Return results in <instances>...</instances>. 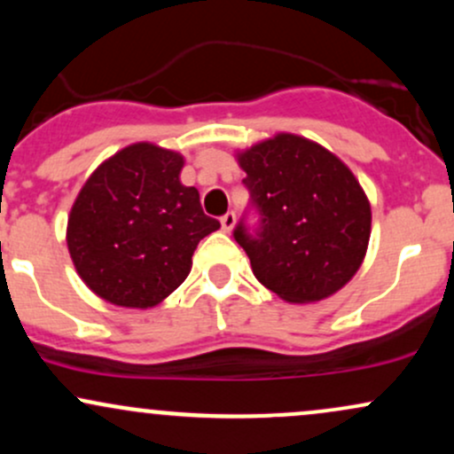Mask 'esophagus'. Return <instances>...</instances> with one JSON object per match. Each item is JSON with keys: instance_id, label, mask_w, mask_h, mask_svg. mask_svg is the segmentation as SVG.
<instances>
[{"instance_id": "34e87169", "label": "esophagus", "mask_w": 454, "mask_h": 454, "mask_svg": "<svg viewBox=\"0 0 454 454\" xmlns=\"http://www.w3.org/2000/svg\"><path fill=\"white\" fill-rule=\"evenodd\" d=\"M222 231L223 232H231L232 228H234V222H237V217H234V213L232 211H228L226 215H222Z\"/></svg>"}]
</instances>
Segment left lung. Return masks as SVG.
<instances>
[{
	"mask_svg": "<svg viewBox=\"0 0 454 454\" xmlns=\"http://www.w3.org/2000/svg\"><path fill=\"white\" fill-rule=\"evenodd\" d=\"M260 220L234 241L262 286L288 303L335 294L363 264L372 207L356 176L322 145L278 134L237 155Z\"/></svg>",
	"mask_w": 454,
	"mask_h": 454,
	"instance_id": "1",
	"label": "left lung"
}]
</instances>
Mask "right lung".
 Here are the masks:
<instances>
[{
	"label": "right lung",
	"mask_w": 454,
	"mask_h": 454,
	"mask_svg": "<svg viewBox=\"0 0 454 454\" xmlns=\"http://www.w3.org/2000/svg\"><path fill=\"white\" fill-rule=\"evenodd\" d=\"M184 155L137 143L102 161L67 217V249L100 299L147 309L184 284L196 245L220 222L179 181Z\"/></svg>",
	"instance_id": "add662e5"
}]
</instances>
